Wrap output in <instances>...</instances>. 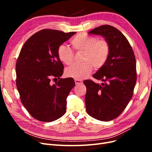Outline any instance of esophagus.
Segmentation results:
<instances>
[{
  "label": "esophagus",
  "mask_w": 152,
  "mask_h": 152,
  "mask_svg": "<svg viewBox=\"0 0 152 152\" xmlns=\"http://www.w3.org/2000/svg\"><path fill=\"white\" fill-rule=\"evenodd\" d=\"M75 84H77V85H80L83 83V82H82V80H77V79H75Z\"/></svg>",
  "instance_id": "esophagus-1"
}]
</instances>
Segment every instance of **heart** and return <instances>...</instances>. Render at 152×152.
<instances>
[{"mask_svg": "<svg viewBox=\"0 0 152 152\" xmlns=\"http://www.w3.org/2000/svg\"><path fill=\"white\" fill-rule=\"evenodd\" d=\"M73 48L77 52H84L82 64H74L68 67L66 75L77 80H81L88 77L93 70V66L96 69L102 68L108 60L110 55V44L104 39L96 37L86 34H79L71 41ZM58 56L61 61L69 65L73 61L74 53L71 48L62 44L58 48Z\"/></svg>", "mask_w": 152, "mask_h": 152, "instance_id": "obj_1", "label": "heart"}]
</instances>
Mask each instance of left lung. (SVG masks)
Wrapping results in <instances>:
<instances>
[{
    "label": "left lung",
    "instance_id": "1",
    "mask_svg": "<svg viewBox=\"0 0 152 152\" xmlns=\"http://www.w3.org/2000/svg\"><path fill=\"white\" fill-rule=\"evenodd\" d=\"M89 33L103 36L110 52L107 62L93 75L103 83L84 81L86 111L97 120L110 121L120 115L132 97L137 77L136 58L126 37L115 27L102 25Z\"/></svg>",
    "mask_w": 152,
    "mask_h": 152
}]
</instances>
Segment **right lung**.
<instances>
[{
    "instance_id": "add662e5",
    "label": "right lung",
    "mask_w": 152,
    "mask_h": 152,
    "mask_svg": "<svg viewBox=\"0 0 152 152\" xmlns=\"http://www.w3.org/2000/svg\"><path fill=\"white\" fill-rule=\"evenodd\" d=\"M75 33L44 29L31 36L21 49L16 65V87L22 104L37 120L53 122L66 112V98L75 84L72 77L60 78L64 66L57 52Z\"/></svg>"
}]
</instances>
